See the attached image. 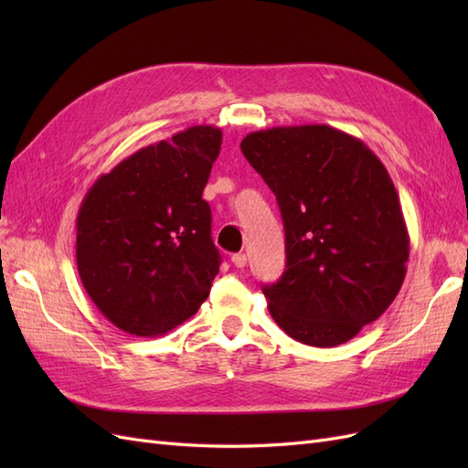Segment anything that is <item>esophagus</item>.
I'll use <instances>...</instances> for the list:
<instances>
[{
	"label": "esophagus",
	"instance_id": "1",
	"mask_svg": "<svg viewBox=\"0 0 468 468\" xmlns=\"http://www.w3.org/2000/svg\"><path fill=\"white\" fill-rule=\"evenodd\" d=\"M232 263L238 267V269H244L248 265V256L246 253H234L232 256Z\"/></svg>",
	"mask_w": 468,
	"mask_h": 468
}]
</instances>
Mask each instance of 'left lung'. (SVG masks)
<instances>
[{
    "instance_id": "left-lung-1",
    "label": "left lung",
    "mask_w": 468,
    "mask_h": 468,
    "mask_svg": "<svg viewBox=\"0 0 468 468\" xmlns=\"http://www.w3.org/2000/svg\"><path fill=\"white\" fill-rule=\"evenodd\" d=\"M239 148L285 226V271L261 287L269 314L306 346L349 342L392 304L406 275L410 238L387 167L328 124L250 133Z\"/></svg>"
}]
</instances>
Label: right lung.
Instances as JSON below:
<instances>
[{
	"mask_svg": "<svg viewBox=\"0 0 468 468\" xmlns=\"http://www.w3.org/2000/svg\"><path fill=\"white\" fill-rule=\"evenodd\" d=\"M222 131L199 124L134 152L83 197L76 263L119 330L164 335L207 301L220 267L203 189Z\"/></svg>",
	"mask_w": 468,
	"mask_h": 468,
	"instance_id": "right-lung-1",
	"label": "right lung"
}]
</instances>
